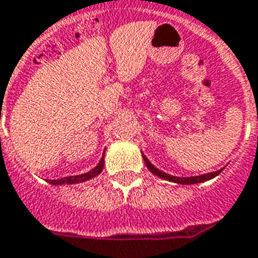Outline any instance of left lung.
Listing matches in <instances>:
<instances>
[{"label":"left lung","instance_id":"8db88e82","mask_svg":"<svg viewBox=\"0 0 258 258\" xmlns=\"http://www.w3.org/2000/svg\"><path fill=\"white\" fill-rule=\"evenodd\" d=\"M143 159H144V163H146V166L150 172L154 174V176H158V177L163 178V180H168V181H172V183H177V184H185V185H188V184H198V183H204V181H208V180H212L216 176H219L220 173L224 170V168H221L217 172H212V173H206V174H201V176H191V177H178V176H172V174H169V173H165L162 170H159L158 168H155L151 162H150V159H148L144 154H142Z\"/></svg>","mask_w":258,"mask_h":258}]
</instances>
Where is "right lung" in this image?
<instances>
[{
	"mask_svg": "<svg viewBox=\"0 0 258 258\" xmlns=\"http://www.w3.org/2000/svg\"><path fill=\"white\" fill-rule=\"evenodd\" d=\"M103 168H104V152H103V157H101L100 162L96 165L95 168L89 170V172L82 173V174H77V176H69V177H63L60 180H50L49 183L53 184V185H64V184H78L84 183V181H88L90 178L99 176L101 172H103Z\"/></svg>",
	"mask_w": 258,
	"mask_h": 258,
	"instance_id": "1",
	"label": "right lung"
}]
</instances>
